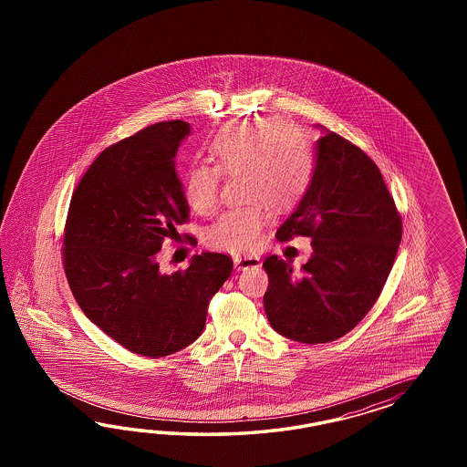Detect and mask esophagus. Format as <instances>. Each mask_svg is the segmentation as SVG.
Here are the masks:
<instances>
[{"instance_id":"obj_1","label":"esophagus","mask_w":467,"mask_h":467,"mask_svg":"<svg viewBox=\"0 0 467 467\" xmlns=\"http://www.w3.org/2000/svg\"><path fill=\"white\" fill-rule=\"evenodd\" d=\"M258 265H260V256L258 254H236L234 256L236 270L250 269V267H258Z\"/></svg>"}]
</instances>
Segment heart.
<instances>
[{
    "instance_id": "1",
    "label": "heart",
    "mask_w": 467,
    "mask_h": 467,
    "mask_svg": "<svg viewBox=\"0 0 467 467\" xmlns=\"http://www.w3.org/2000/svg\"><path fill=\"white\" fill-rule=\"evenodd\" d=\"M213 164L198 162L184 180V198L202 215L219 205L223 172H243L244 197L254 203L231 209L207 229V244L231 254L250 252L260 243L269 221L270 205L284 213L297 205L310 190L315 156L296 128L277 118L233 123L209 145Z\"/></svg>"
}]
</instances>
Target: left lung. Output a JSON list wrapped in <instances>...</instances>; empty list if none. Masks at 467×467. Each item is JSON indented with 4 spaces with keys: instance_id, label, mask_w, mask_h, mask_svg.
<instances>
[{
    "instance_id": "left-lung-1",
    "label": "left lung",
    "mask_w": 467,
    "mask_h": 467,
    "mask_svg": "<svg viewBox=\"0 0 467 467\" xmlns=\"http://www.w3.org/2000/svg\"><path fill=\"white\" fill-rule=\"evenodd\" d=\"M310 190L275 238L310 236V260L293 272L277 254L264 260V308L287 339L322 344L358 326L382 293L402 238L382 172L351 141L320 127Z\"/></svg>"
}]
</instances>
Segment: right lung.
Listing matches in <instances>:
<instances>
[{
  "label": "right lung",
  "mask_w": 467,
  "mask_h": 467,
  "mask_svg": "<svg viewBox=\"0 0 467 467\" xmlns=\"http://www.w3.org/2000/svg\"><path fill=\"white\" fill-rule=\"evenodd\" d=\"M188 135L186 121H162L102 150L73 192L65 226L63 265L78 306L147 358L197 340L211 297L233 272L227 254L209 252L186 270H159L162 241L174 240L190 213L174 162Z\"/></svg>",
  "instance_id": "1"
}]
</instances>
